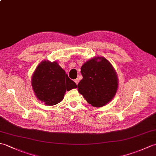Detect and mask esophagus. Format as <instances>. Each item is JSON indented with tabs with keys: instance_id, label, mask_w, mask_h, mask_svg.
I'll return each mask as SVG.
<instances>
[{
	"instance_id": "obj_1",
	"label": "esophagus",
	"mask_w": 156,
	"mask_h": 156,
	"mask_svg": "<svg viewBox=\"0 0 156 156\" xmlns=\"http://www.w3.org/2000/svg\"><path fill=\"white\" fill-rule=\"evenodd\" d=\"M74 82L75 83L78 85V82H79V80H78V78H76V79H75L74 80Z\"/></svg>"
}]
</instances>
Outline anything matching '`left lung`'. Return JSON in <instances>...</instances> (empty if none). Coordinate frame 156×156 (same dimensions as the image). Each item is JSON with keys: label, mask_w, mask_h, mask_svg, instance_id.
I'll list each match as a JSON object with an SVG mask.
<instances>
[{"label": "left lung", "mask_w": 156, "mask_h": 156, "mask_svg": "<svg viewBox=\"0 0 156 156\" xmlns=\"http://www.w3.org/2000/svg\"><path fill=\"white\" fill-rule=\"evenodd\" d=\"M81 74L83 78L78 84V90L89 104L101 107L112 100L117 90L118 80L107 59L98 57L84 63Z\"/></svg>", "instance_id": "left-lung-1"}]
</instances>
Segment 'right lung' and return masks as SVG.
Segmentation results:
<instances>
[{
  "mask_svg": "<svg viewBox=\"0 0 156 156\" xmlns=\"http://www.w3.org/2000/svg\"><path fill=\"white\" fill-rule=\"evenodd\" d=\"M31 84L39 100L51 106L62 101L66 90L77 88L55 62L44 61L39 64L33 75Z\"/></svg>",
  "mask_w": 156,
  "mask_h": 156,
  "instance_id": "add662e5",
  "label": "right lung"
}]
</instances>
